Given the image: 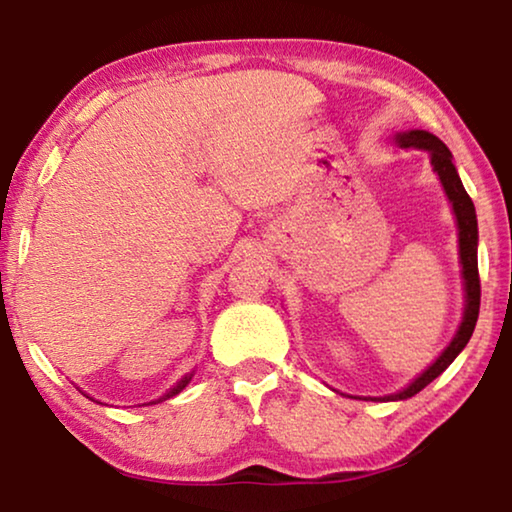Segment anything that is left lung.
Masks as SVG:
<instances>
[{
    "label": "left lung",
    "mask_w": 512,
    "mask_h": 512,
    "mask_svg": "<svg viewBox=\"0 0 512 512\" xmlns=\"http://www.w3.org/2000/svg\"><path fill=\"white\" fill-rule=\"evenodd\" d=\"M395 140L400 142V147L409 149H425L430 151L432 156V170L439 174L441 186H444L448 200L453 202V211L457 218V230H460V259H462V276H464V292H467V308H464V319L457 329L455 338L451 345L444 349L437 361H434L430 368H427L421 377L404 388V391L395 395H386L381 400H407L411 395L421 393L423 388L430 384L432 379H437L441 372H444L448 365L455 361V356L467 347L471 333L476 329L478 322V310H480V278H478V223H476V209L474 202L467 190H464L460 177H457V170L453 165V156L444 142L439 140L437 135L427 131H409L400 133Z\"/></svg>",
    "instance_id": "8db88e82"
}]
</instances>
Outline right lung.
<instances>
[{"label": "right lung", "mask_w": 512, "mask_h": 512, "mask_svg": "<svg viewBox=\"0 0 512 512\" xmlns=\"http://www.w3.org/2000/svg\"><path fill=\"white\" fill-rule=\"evenodd\" d=\"M190 377H193V375H188V377H183V379H181V381H179V384H177V386H174V388H172V391H170V393H167V395H165V398H172V395H177V393H181V391H183V388H186V384H188V381H190ZM165 398H163V400H165Z\"/></svg>", "instance_id": "right-lung-1"}]
</instances>
